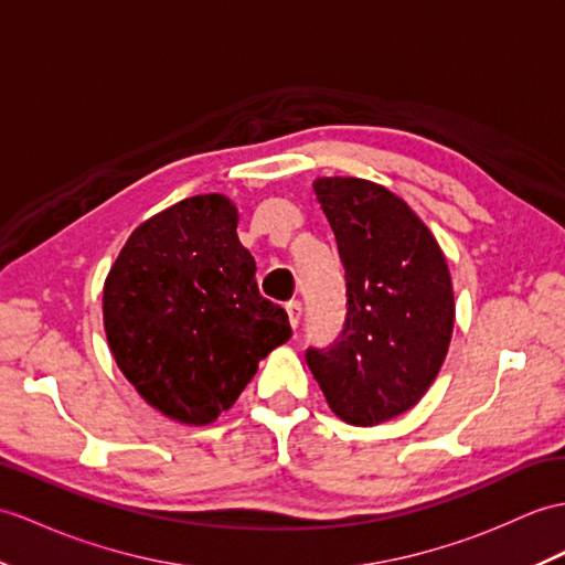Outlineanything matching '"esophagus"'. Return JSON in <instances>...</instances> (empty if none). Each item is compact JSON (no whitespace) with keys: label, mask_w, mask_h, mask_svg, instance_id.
<instances>
[{"label":"esophagus","mask_w":565,"mask_h":565,"mask_svg":"<svg viewBox=\"0 0 565 565\" xmlns=\"http://www.w3.org/2000/svg\"><path fill=\"white\" fill-rule=\"evenodd\" d=\"M286 312H288V322L296 330L298 322H300V315H303V306L298 303V300H291V303H286Z\"/></svg>","instance_id":"34e87169"}]
</instances>
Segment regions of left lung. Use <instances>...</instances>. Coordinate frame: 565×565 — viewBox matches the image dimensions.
<instances>
[{
  "instance_id": "8db88e82",
  "label": "left lung",
  "mask_w": 565,
  "mask_h": 565,
  "mask_svg": "<svg viewBox=\"0 0 565 565\" xmlns=\"http://www.w3.org/2000/svg\"><path fill=\"white\" fill-rule=\"evenodd\" d=\"M347 274V324L306 361L351 426L390 422L422 399L448 356L455 294L436 235L402 196L363 178H315Z\"/></svg>"
}]
</instances>
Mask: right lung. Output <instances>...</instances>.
Here are the masks:
<instances>
[{
    "label": "right lung",
    "mask_w": 565,
    "mask_h": 565,
    "mask_svg": "<svg viewBox=\"0 0 565 565\" xmlns=\"http://www.w3.org/2000/svg\"><path fill=\"white\" fill-rule=\"evenodd\" d=\"M235 228L226 194L188 196L139 223L103 284L117 369L178 424H214L291 337L286 310L259 296Z\"/></svg>",
    "instance_id": "add662e5"
}]
</instances>
